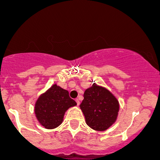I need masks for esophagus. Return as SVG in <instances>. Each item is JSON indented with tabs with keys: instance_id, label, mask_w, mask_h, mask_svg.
<instances>
[{
	"instance_id": "obj_1",
	"label": "esophagus",
	"mask_w": 160,
	"mask_h": 160,
	"mask_svg": "<svg viewBox=\"0 0 160 160\" xmlns=\"http://www.w3.org/2000/svg\"><path fill=\"white\" fill-rule=\"evenodd\" d=\"M76 102H77V105H79V104H80V100H79L78 98H77V99H76Z\"/></svg>"
}]
</instances>
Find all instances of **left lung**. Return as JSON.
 <instances>
[{
    "label": "left lung",
    "mask_w": 160,
    "mask_h": 160,
    "mask_svg": "<svg viewBox=\"0 0 160 160\" xmlns=\"http://www.w3.org/2000/svg\"><path fill=\"white\" fill-rule=\"evenodd\" d=\"M80 107L88 126L96 131H105L116 122L119 111L117 98L106 88L93 83L85 90Z\"/></svg>",
    "instance_id": "8db88e82"
}]
</instances>
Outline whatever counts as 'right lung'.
Here are the masks:
<instances>
[{"label": "right lung", "instance_id": "obj_1", "mask_svg": "<svg viewBox=\"0 0 160 160\" xmlns=\"http://www.w3.org/2000/svg\"><path fill=\"white\" fill-rule=\"evenodd\" d=\"M76 105L77 103L70 98L68 90L54 84L37 99L35 117L43 127L52 129L62 124L66 111Z\"/></svg>", "mask_w": 160, "mask_h": 160}]
</instances>
